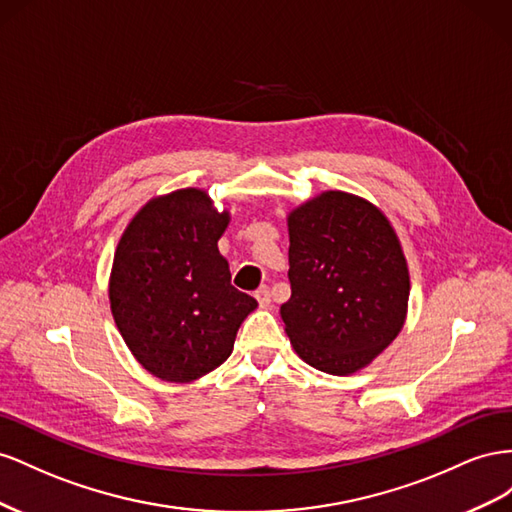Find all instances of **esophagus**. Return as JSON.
<instances>
[{
  "instance_id": "esophagus-1",
  "label": "esophagus",
  "mask_w": 512,
  "mask_h": 512,
  "mask_svg": "<svg viewBox=\"0 0 512 512\" xmlns=\"http://www.w3.org/2000/svg\"><path fill=\"white\" fill-rule=\"evenodd\" d=\"M255 298L261 306H270V287L261 285L257 291H255Z\"/></svg>"
}]
</instances>
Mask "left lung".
I'll list each match as a JSON object with an SVG mask.
<instances>
[{
    "label": "left lung",
    "instance_id": "8db88e82",
    "mask_svg": "<svg viewBox=\"0 0 512 512\" xmlns=\"http://www.w3.org/2000/svg\"><path fill=\"white\" fill-rule=\"evenodd\" d=\"M291 298L281 306L296 354L330 375L371 364L397 339L410 300L401 242L371 201L326 191L287 216Z\"/></svg>",
    "mask_w": 512,
    "mask_h": 512
}]
</instances>
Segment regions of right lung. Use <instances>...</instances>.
<instances>
[{"label": "right lung", "mask_w": 512, "mask_h": 512, "mask_svg": "<svg viewBox=\"0 0 512 512\" xmlns=\"http://www.w3.org/2000/svg\"><path fill=\"white\" fill-rule=\"evenodd\" d=\"M229 212L201 188L150 199L115 248L109 302L124 343L145 371L188 384L231 356L257 300L231 285L218 240Z\"/></svg>", "instance_id": "add662e5"}]
</instances>
